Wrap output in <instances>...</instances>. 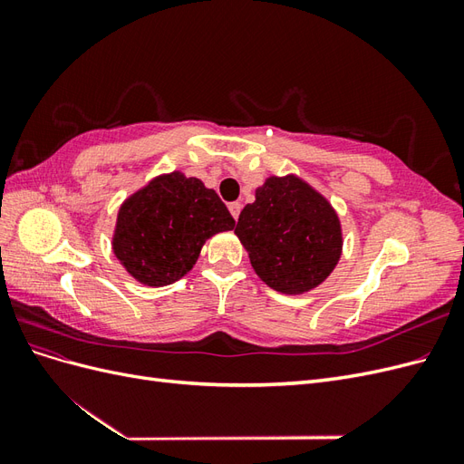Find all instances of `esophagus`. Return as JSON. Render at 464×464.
I'll return each mask as SVG.
<instances>
[{
    "mask_svg": "<svg viewBox=\"0 0 464 464\" xmlns=\"http://www.w3.org/2000/svg\"><path fill=\"white\" fill-rule=\"evenodd\" d=\"M228 208H230V213H232V217H234V218L237 220V217H240V210H242V205L236 201V203H230V205H228Z\"/></svg>",
    "mask_w": 464,
    "mask_h": 464,
    "instance_id": "esophagus-1",
    "label": "esophagus"
}]
</instances>
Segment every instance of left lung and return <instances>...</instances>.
Listing matches in <instances>:
<instances>
[{"instance_id":"obj_1","label":"left lung","mask_w":464,"mask_h":464,"mask_svg":"<svg viewBox=\"0 0 464 464\" xmlns=\"http://www.w3.org/2000/svg\"><path fill=\"white\" fill-rule=\"evenodd\" d=\"M251 266L276 292L319 286L339 263L341 222L331 203L296 176L269 178L234 228Z\"/></svg>"}]
</instances>
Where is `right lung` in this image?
Masks as SVG:
<instances>
[{
    "mask_svg": "<svg viewBox=\"0 0 464 464\" xmlns=\"http://www.w3.org/2000/svg\"><path fill=\"white\" fill-rule=\"evenodd\" d=\"M234 224L215 189L172 172L121 205L111 246L139 283L164 286L191 271L210 236L232 230Z\"/></svg>",
    "mask_w": 464,
    "mask_h": 464,
    "instance_id": "add662e5",
    "label": "right lung"
}]
</instances>
